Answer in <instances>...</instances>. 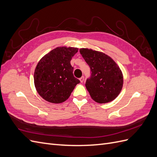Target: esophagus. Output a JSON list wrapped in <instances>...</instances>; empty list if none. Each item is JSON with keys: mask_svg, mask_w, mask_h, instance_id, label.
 Here are the masks:
<instances>
[{"mask_svg": "<svg viewBox=\"0 0 157 157\" xmlns=\"http://www.w3.org/2000/svg\"><path fill=\"white\" fill-rule=\"evenodd\" d=\"M79 80H80V82H84V77H80V78H79Z\"/></svg>", "mask_w": 157, "mask_h": 157, "instance_id": "1", "label": "esophagus"}]
</instances>
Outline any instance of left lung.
Returning a JSON list of instances; mask_svg holds the SVG:
<instances>
[{"label":"left lung","instance_id":"1","mask_svg":"<svg viewBox=\"0 0 157 157\" xmlns=\"http://www.w3.org/2000/svg\"><path fill=\"white\" fill-rule=\"evenodd\" d=\"M80 53L90 68L91 75L85 86L93 100L99 103L114 100L123 85L122 73L118 65L101 52L81 48Z\"/></svg>","mask_w":157,"mask_h":157}]
</instances>
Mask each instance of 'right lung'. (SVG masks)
<instances>
[{
  "instance_id": "obj_1",
  "label": "right lung",
  "mask_w": 157,
  "mask_h": 157,
  "mask_svg": "<svg viewBox=\"0 0 157 157\" xmlns=\"http://www.w3.org/2000/svg\"><path fill=\"white\" fill-rule=\"evenodd\" d=\"M78 48L58 47L39 61L35 70L34 82L37 92L53 103L65 101L80 80L73 75L70 61Z\"/></svg>"
}]
</instances>
